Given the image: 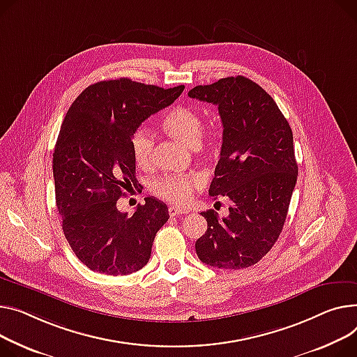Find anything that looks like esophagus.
Masks as SVG:
<instances>
[{
  "label": "esophagus",
  "instance_id": "34e87169",
  "mask_svg": "<svg viewBox=\"0 0 357 357\" xmlns=\"http://www.w3.org/2000/svg\"><path fill=\"white\" fill-rule=\"evenodd\" d=\"M168 212H169L171 217H176V215H182V213H186L188 211L182 209V208H178V206H169Z\"/></svg>",
  "mask_w": 357,
  "mask_h": 357
}]
</instances>
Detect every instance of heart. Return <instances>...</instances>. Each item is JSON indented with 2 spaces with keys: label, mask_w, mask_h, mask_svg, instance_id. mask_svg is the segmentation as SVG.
Wrapping results in <instances>:
<instances>
[{
  "label": "heart",
  "mask_w": 357,
  "mask_h": 357,
  "mask_svg": "<svg viewBox=\"0 0 357 357\" xmlns=\"http://www.w3.org/2000/svg\"><path fill=\"white\" fill-rule=\"evenodd\" d=\"M162 130L171 137L182 142L188 148L206 156H213L215 146L211 142H204V122L197 109L189 106H175L165 113L160 122ZM130 148L137 165L146 166L152 162L155 142L152 135L139 128L132 133ZM201 185V179L197 175H169L153 182V192L156 197L182 205L189 201L194 191Z\"/></svg>",
  "instance_id": "heart-1"
}]
</instances>
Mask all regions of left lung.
<instances>
[{
	"instance_id": "left-lung-1",
	"label": "left lung",
	"mask_w": 357,
	"mask_h": 357,
	"mask_svg": "<svg viewBox=\"0 0 357 357\" xmlns=\"http://www.w3.org/2000/svg\"><path fill=\"white\" fill-rule=\"evenodd\" d=\"M188 96L218 106L222 146L209 195L231 202L225 218L201 212L208 228L197 254L211 267H251L273 248L287 218L298 174L291 128L270 94L244 76L197 86Z\"/></svg>"
}]
</instances>
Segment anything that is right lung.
Segmentation results:
<instances>
[{
	"instance_id": "add662e5",
	"label": "right lung",
	"mask_w": 357,
	"mask_h": 357,
	"mask_svg": "<svg viewBox=\"0 0 357 357\" xmlns=\"http://www.w3.org/2000/svg\"><path fill=\"white\" fill-rule=\"evenodd\" d=\"M183 89L103 80L86 87L67 110L53 153L56 204L66 240L90 270L126 275L148 264L168 206L149 197L128 217L116 204L137 183L132 133Z\"/></svg>"
}]
</instances>
